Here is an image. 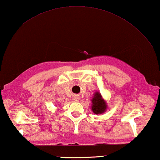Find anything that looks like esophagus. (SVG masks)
I'll use <instances>...</instances> for the list:
<instances>
[{
  "instance_id": "1",
  "label": "esophagus",
  "mask_w": 160,
  "mask_h": 160,
  "mask_svg": "<svg viewBox=\"0 0 160 160\" xmlns=\"http://www.w3.org/2000/svg\"><path fill=\"white\" fill-rule=\"evenodd\" d=\"M73 100H75V101H78V100H79V97L77 96H74V97H73Z\"/></svg>"
}]
</instances>
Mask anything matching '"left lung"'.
Returning <instances> with one entry per match:
<instances>
[{
    "label": "left lung",
    "mask_w": 160,
    "mask_h": 160,
    "mask_svg": "<svg viewBox=\"0 0 160 160\" xmlns=\"http://www.w3.org/2000/svg\"><path fill=\"white\" fill-rule=\"evenodd\" d=\"M92 111L96 114L103 113L107 108V104L102 98L101 94L98 92L95 93L92 98Z\"/></svg>",
    "instance_id": "8db88e82"
}]
</instances>
